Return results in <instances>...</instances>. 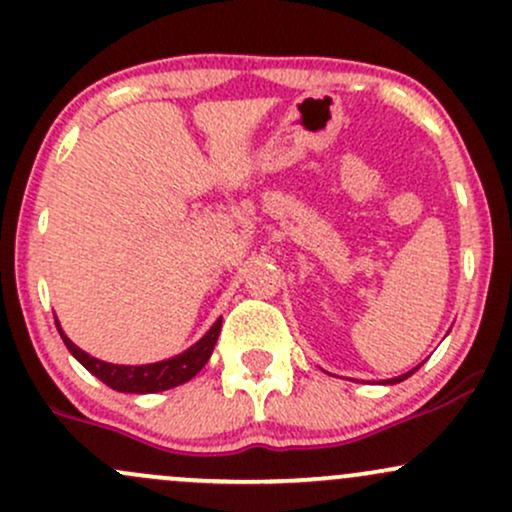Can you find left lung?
Segmentation results:
<instances>
[{
    "label": "left lung",
    "mask_w": 512,
    "mask_h": 512,
    "mask_svg": "<svg viewBox=\"0 0 512 512\" xmlns=\"http://www.w3.org/2000/svg\"><path fill=\"white\" fill-rule=\"evenodd\" d=\"M415 369H418V367H415ZM415 369H411V372H408V374H401V376H396V379H389V381H386V384H398V381L408 379V376H411V374H415Z\"/></svg>",
    "instance_id": "obj_1"
}]
</instances>
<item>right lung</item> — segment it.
Wrapping results in <instances>:
<instances>
[{
	"label": "right lung",
	"instance_id": "obj_1",
	"mask_svg": "<svg viewBox=\"0 0 512 512\" xmlns=\"http://www.w3.org/2000/svg\"><path fill=\"white\" fill-rule=\"evenodd\" d=\"M221 320L218 318L216 323L211 325L209 333L204 335L196 345L189 347L187 352L182 355L165 359V362H155V364H140V367H121V364H109L101 362V359L87 355V352L80 350L67 335L63 333V328L58 325L60 338H63L67 350L75 355L77 362L82 364L87 372H92L97 379L104 381L106 386H111L114 391H123V393H155V391H167L174 389L179 384H187L192 376H196L204 369V364L209 362L213 347H216L218 333H221Z\"/></svg>",
	"mask_w": 512,
	"mask_h": 512
}]
</instances>
